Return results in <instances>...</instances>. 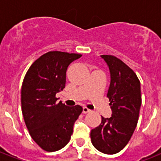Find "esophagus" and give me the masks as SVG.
I'll use <instances>...</instances> for the list:
<instances>
[{
  "mask_svg": "<svg viewBox=\"0 0 161 161\" xmlns=\"http://www.w3.org/2000/svg\"><path fill=\"white\" fill-rule=\"evenodd\" d=\"M90 111H91V110L89 109V108H88L87 107H83V114H87V113L90 112Z\"/></svg>",
  "mask_w": 161,
  "mask_h": 161,
  "instance_id": "34e87169",
  "label": "esophagus"
}]
</instances>
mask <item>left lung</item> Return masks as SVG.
I'll list each match as a JSON object with an SVG mask.
<instances>
[{
    "mask_svg": "<svg viewBox=\"0 0 161 161\" xmlns=\"http://www.w3.org/2000/svg\"><path fill=\"white\" fill-rule=\"evenodd\" d=\"M110 73L107 97L112 110L110 118L102 117L101 124L91 130V142L100 152L114 155L130 141L137 125L140 106V83L135 72L112 55H101Z\"/></svg>",
    "mask_w": 161,
    "mask_h": 161,
    "instance_id": "8db88e82",
    "label": "left lung"
}]
</instances>
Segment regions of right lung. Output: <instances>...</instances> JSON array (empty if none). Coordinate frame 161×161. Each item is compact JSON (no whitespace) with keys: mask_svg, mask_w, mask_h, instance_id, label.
Returning a JSON list of instances; mask_svg holds the SVG:
<instances>
[{"mask_svg":"<svg viewBox=\"0 0 161 161\" xmlns=\"http://www.w3.org/2000/svg\"><path fill=\"white\" fill-rule=\"evenodd\" d=\"M80 54L48 52L34 62L21 86V111L32 140L48 152L61 150L71 139L73 125L83 111L58 102L56 93L63 90L66 72Z\"/></svg>","mask_w":161,"mask_h":161,"instance_id":"right-lung-1","label":"right lung"}]
</instances>
